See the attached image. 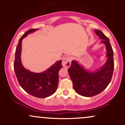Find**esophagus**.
<instances>
[{
    "label": "esophagus",
    "instance_id": "34e87169",
    "mask_svg": "<svg viewBox=\"0 0 125 125\" xmlns=\"http://www.w3.org/2000/svg\"><path fill=\"white\" fill-rule=\"evenodd\" d=\"M72 60V58L71 56H65L62 60V65L64 67H69L71 66V62Z\"/></svg>",
    "mask_w": 125,
    "mask_h": 125
}]
</instances>
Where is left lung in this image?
<instances>
[{"mask_svg": "<svg viewBox=\"0 0 125 125\" xmlns=\"http://www.w3.org/2000/svg\"><path fill=\"white\" fill-rule=\"evenodd\" d=\"M94 31L106 45L107 56L106 63L94 72L86 71L76 61L72 62L71 67L68 69L74 90L85 97L94 96L105 89L111 81L114 69L113 51L109 39L102 31L99 30Z\"/></svg>", "mask_w": 125, "mask_h": 125, "instance_id": "1", "label": "left lung"}]
</instances>
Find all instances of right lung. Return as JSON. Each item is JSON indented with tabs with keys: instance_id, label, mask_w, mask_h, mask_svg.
I'll list each match as a JSON object with an SVG mask.
<instances>
[{
	"instance_id": "obj_1",
	"label": "right lung",
	"mask_w": 125,
	"mask_h": 125,
	"mask_svg": "<svg viewBox=\"0 0 125 125\" xmlns=\"http://www.w3.org/2000/svg\"><path fill=\"white\" fill-rule=\"evenodd\" d=\"M38 29H31L20 38L15 52L14 71L20 86L29 94L39 98H44L53 94L57 90L59 82V71L62 68V61H58L48 70L40 73L26 69L21 62V41L28 34Z\"/></svg>"
}]
</instances>
